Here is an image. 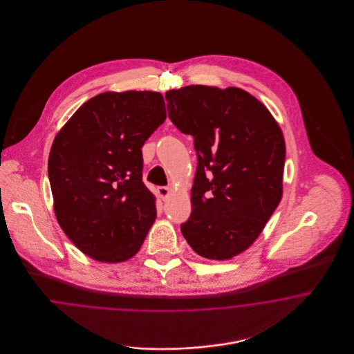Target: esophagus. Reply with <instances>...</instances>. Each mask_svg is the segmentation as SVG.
I'll use <instances>...</instances> for the list:
<instances>
[{
	"label": "esophagus",
	"instance_id": "esophagus-1",
	"mask_svg": "<svg viewBox=\"0 0 354 354\" xmlns=\"http://www.w3.org/2000/svg\"><path fill=\"white\" fill-rule=\"evenodd\" d=\"M169 192H171V189H169V187H166V185H162V187L158 188V194H159V196L163 201H166L169 198Z\"/></svg>",
	"mask_w": 354,
	"mask_h": 354
}]
</instances>
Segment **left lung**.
<instances>
[{
  "label": "left lung",
  "mask_w": 354,
  "mask_h": 354,
  "mask_svg": "<svg viewBox=\"0 0 354 354\" xmlns=\"http://www.w3.org/2000/svg\"><path fill=\"white\" fill-rule=\"evenodd\" d=\"M166 101L198 158L182 234L203 257L228 260L252 244L281 201L284 136L268 109L237 87L191 84Z\"/></svg>",
  "instance_id": "left-lung-1"
}]
</instances>
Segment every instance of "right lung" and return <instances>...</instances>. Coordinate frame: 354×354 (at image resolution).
<instances>
[{"label":"right lung","instance_id":"add662e5","mask_svg":"<svg viewBox=\"0 0 354 354\" xmlns=\"http://www.w3.org/2000/svg\"><path fill=\"white\" fill-rule=\"evenodd\" d=\"M165 119L160 93L107 91L55 136L48 163L54 212L84 254L119 263L143 244L156 208L142 179V146Z\"/></svg>","mask_w":354,"mask_h":354}]
</instances>
